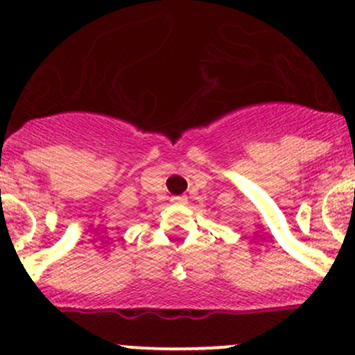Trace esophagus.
Instances as JSON below:
<instances>
[{
    "instance_id": "1",
    "label": "esophagus",
    "mask_w": 355,
    "mask_h": 355,
    "mask_svg": "<svg viewBox=\"0 0 355 355\" xmlns=\"http://www.w3.org/2000/svg\"><path fill=\"white\" fill-rule=\"evenodd\" d=\"M171 204H175V206H185V204H189V199L184 196L171 197Z\"/></svg>"
}]
</instances>
